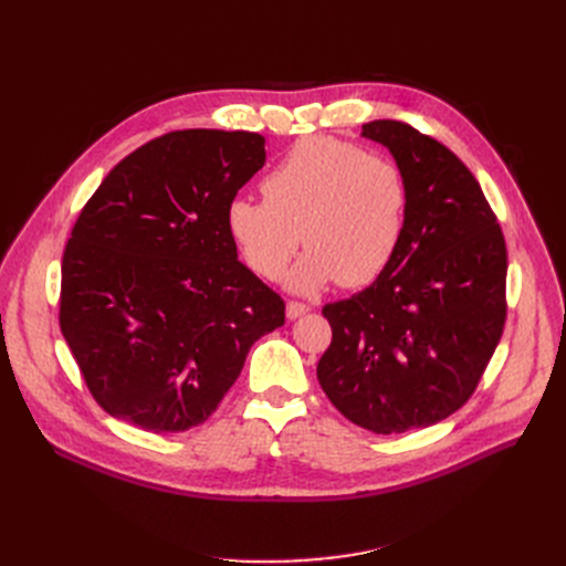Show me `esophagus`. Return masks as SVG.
Returning a JSON list of instances; mask_svg holds the SVG:
<instances>
[{
  "label": "esophagus",
  "mask_w": 566,
  "mask_h": 566,
  "mask_svg": "<svg viewBox=\"0 0 566 566\" xmlns=\"http://www.w3.org/2000/svg\"><path fill=\"white\" fill-rule=\"evenodd\" d=\"M310 310H312L310 304L290 300V302H287V306H285V314H287V318H290V321H295V318H300V316H304V314H310Z\"/></svg>",
  "instance_id": "34e87169"
}]
</instances>
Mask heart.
<instances>
[{
    "label": "heart",
    "instance_id": "1",
    "mask_svg": "<svg viewBox=\"0 0 566 566\" xmlns=\"http://www.w3.org/2000/svg\"><path fill=\"white\" fill-rule=\"evenodd\" d=\"M264 200L235 196L227 205V231L260 279H279L302 243L287 287L318 293L339 281L364 287L397 256L410 191L403 169L380 153L306 136L262 179Z\"/></svg>",
    "mask_w": 566,
    "mask_h": 566
}]
</instances>
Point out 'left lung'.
<instances>
[{
  "label": "left lung",
  "mask_w": 566,
  "mask_h": 566,
  "mask_svg": "<svg viewBox=\"0 0 566 566\" xmlns=\"http://www.w3.org/2000/svg\"><path fill=\"white\" fill-rule=\"evenodd\" d=\"M361 134L403 169L406 233L378 281L323 306L333 342L316 375L347 420L399 434L449 418L474 394L507 316V250L455 153L397 119H373Z\"/></svg>",
  "instance_id": "1"
}]
</instances>
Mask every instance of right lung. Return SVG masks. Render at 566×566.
I'll use <instances>...</instances> for the list:
<instances>
[{
  "label": "right lung",
  "mask_w": 566,
  "mask_h": 566,
  "mask_svg": "<svg viewBox=\"0 0 566 566\" xmlns=\"http://www.w3.org/2000/svg\"><path fill=\"white\" fill-rule=\"evenodd\" d=\"M266 160L254 132L181 129L119 160L61 264V333L108 416L146 432L208 420L285 302L238 262L227 205Z\"/></svg>",
  "instance_id": "obj_1"
}]
</instances>
